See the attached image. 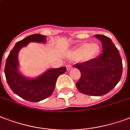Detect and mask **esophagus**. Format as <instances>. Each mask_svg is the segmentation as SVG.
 <instances>
[{
    "label": "esophagus",
    "instance_id": "obj_1",
    "mask_svg": "<svg viewBox=\"0 0 130 130\" xmlns=\"http://www.w3.org/2000/svg\"><path fill=\"white\" fill-rule=\"evenodd\" d=\"M66 67H67V70H68V71H69V70H70V69H72V66L71 65H67V66H66Z\"/></svg>",
    "mask_w": 130,
    "mask_h": 130
}]
</instances>
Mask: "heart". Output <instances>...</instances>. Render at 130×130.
<instances>
[{"instance_id": "heart-1", "label": "heart", "mask_w": 130, "mask_h": 130, "mask_svg": "<svg viewBox=\"0 0 130 130\" xmlns=\"http://www.w3.org/2000/svg\"><path fill=\"white\" fill-rule=\"evenodd\" d=\"M99 45L97 43H83L72 51L71 56L74 58H80L88 60L95 56L99 52Z\"/></svg>"}]
</instances>
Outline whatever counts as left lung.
I'll use <instances>...</instances> for the list:
<instances>
[{
	"label": "left lung",
	"instance_id": "left-lung-1",
	"mask_svg": "<svg viewBox=\"0 0 130 130\" xmlns=\"http://www.w3.org/2000/svg\"><path fill=\"white\" fill-rule=\"evenodd\" d=\"M95 37L102 41L103 52L96 58L75 65L81 73L76 85L82 93L102 96L112 90L119 82L123 63L119 50L110 39L102 35H95Z\"/></svg>",
	"mask_w": 130,
	"mask_h": 130
}]
</instances>
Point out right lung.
Masks as SVG:
<instances>
[{
	"instance_id": "obj_1",
	"label": "right lung",
	"mask_w": 130,
	"mask_h": 130,
	"mask_svg": "<svg viewBox=\"0 0 130 130\" xmlns=\"http://www.w3.org/2000/svg\"><path fill=\"white\" fill-rule=\"evenodd\" d=\"M45 37L42 35L33 34L17 42L6 61L5 74L8 85L14 93L31 102H38L51 95L58 77L66 72L65 67L50 69L34 79L25 78L18 72V55L20 50L29 42L45 43Z\"/></svg>"
}]
</instances>
